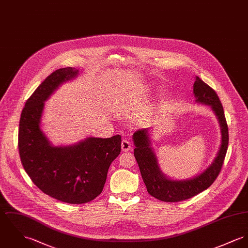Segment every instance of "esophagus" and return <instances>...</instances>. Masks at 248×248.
<instances>
[{
	"label": "esophagus",
	"instance_id": "1",
	"mask_svg": "<svg viewBox=\"0 0 248 248\" xmlns=\"http://www.w3.org/2000/svg\"><path fill=\"white\" fill-rule=\"evenodd\" d=\"M132 144L130 141H128L127 139H123L121 142V149L123 151H129L131 149Z\"/></svg>",
	"mask_w": 248,
	"mask_h": 248
}]
</instances>
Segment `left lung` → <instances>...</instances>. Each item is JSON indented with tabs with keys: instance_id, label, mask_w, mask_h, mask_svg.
<instances>
[{
	"instance_id": "left-lung-1",
	"label": "left lung",
	"mask_w": 248,
	"mask_h": 248,
	"mask_svg": "<svg viewBox=\"0 0 248 248\" xmlns=\"http://www.w3.org/2000/svg\"><path fill=\"white\" fill-rule=\"evenodd\" d=\"M194 94L197 101L211 105L219 119L222 131L221 148L212 165L198 177L183 181L173 182L161 172L156 156L150 148L149 132L138 130L133 133L135 145L134 157L139 166L141 176L149 195L164 202H179L193 198L209 188L220 174L229 146V127L223 105L215 90L197 76L194 83Z\"/></svg>"
}]
</instances>
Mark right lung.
Masks as SVG:
<instances>
[{
    "instance_id": "add662e5",
    "label": "right lung",
    "mask_w": 248,
    "mask_h": 248,
    "mask_svg": "<svg viewBox=\"0 0 248 248\" xmlns=\"http://www.w3.org/2000/svg\"><path fill=\"white\" fill-rule=\"evenodd\" d=\"M72 67L53 71L27 99L18 127V151L24 170L44 194L69 204L87 203L103 190L109 166L121 151V136L89 137L71 147H52L40 129L44 101L75 77Z\"/></svg>"
}]
</instances>
